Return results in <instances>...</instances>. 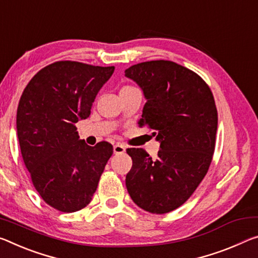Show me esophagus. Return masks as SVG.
Returning a JSON list of instances; mask_svg holds the SVG:
<instances>
[{"label": "esophagus", "instance_id": "34e87169", "mask_svg": "<svg viewBox=\"0 0 258 258\" xmlns=\"http://www.w3.org/2000/svg\"><path fill=\"white\" fill-rule=\"evenodd\" d=\"M113 153L114 154H122L125 153V147L120 144H116L113 146Z\"/></svg>", "mask_w": 258, "mask_h": 258}]
</instances>
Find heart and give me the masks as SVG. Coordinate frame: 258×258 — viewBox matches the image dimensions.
Here are the masks:
<instances>
[{"instance_id": "1", "label": "heart", "mask_w": 258, "mask_h": 258, "mask_svg": "<svg viewBox=\"0 0 258 258\" xmlns=\"http://www.w3.org/2000/svg\"><path fill=\"white\" fill-rule=\"evenodd\" d=\"M127 89H134V88H133V87H128V86H127V87H124V88H122L121 91H127Z\"/></svg>"}]
</instances>
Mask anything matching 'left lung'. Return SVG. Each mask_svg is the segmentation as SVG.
<instances>
[{
	"mask_svg": "<svg viewBox=\"0 0 258 258\" xmlns=\"http://www.w3.org/2000/svg\"><path fill=\"white\" fill-rule=\"evenodd\" d=\"M147 100L139 126L159 142L156 159L128 148L133 165L126 187L133 202L151 214L177 209L209 170L218 114L209 86L189 69L171 60H150L125 70Z\"/></svg>",
	"mask_w": 258,
	"mask_h": 258,
	"instance_id": "8db88e82",
	"label": "left lung"
}]
</instances>
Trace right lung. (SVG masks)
I'll use <instances>...</instances> for the list:
<instances>
[{
	"mask_svg": "<svg viewBox=\"0 0 258 258\" xmlns=\"http://www.w3.org/2000/svg\"><path fill=\"white\" fill-rule=\"evenodd\" d=\"M113 67L62 60L32 78L20 97L17 136L32 182L43 201L75 212L92 201L113 153L109 142L91 147L80 140L76 122L91 114L93 102Z\"/></svg>",
	"mask_w": 258,
	"mask_h": 258,
	"instance_id": "obj_1",
	"label": "right lung"
}]
</instances>
